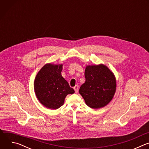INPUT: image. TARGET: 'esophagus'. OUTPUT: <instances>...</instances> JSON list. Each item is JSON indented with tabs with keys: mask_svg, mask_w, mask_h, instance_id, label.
Instances as JSON below:
<instances>
[{
	"mask_svg": "<svg viewBox=\"0 0 149 149\" xmlns=\"http://www.w3.org/2000/svg\"><path fill=\"white\" fill-rule=\"evenodd\" d=\"M74 90H75V93H78V86H75L74 87Z\"/></svg>",
	"mask_w": 149,
	"mask_h": 149,
	"instance_id": "1",
	"label": "esophagus"
}]
</instances>
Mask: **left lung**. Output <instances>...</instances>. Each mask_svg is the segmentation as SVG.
I'll use <instances>...</instances> for the list:
<instances>
[{
    "instance_id": "8db88e82",
    "label": "left lung",
    "mask_w": 149,
    "mask_h": 149,
    "mask_svg": "<svg viewBox=\"0 0 149 149\" xmlns=\"http://www.w3.org/2000/svg\"><path fill=\"white\" fill-rule=\"evenodd\" d=\"M85 82L79 93L90 108L97 109L107 105L116 90L114 74L103 64L87 65L85 70Z\"/></svg>"
}]
</instances>
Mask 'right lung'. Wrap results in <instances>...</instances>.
<instances>
[{
    "instance_id": "1",
    "label": "right lung",
    "mask_w": 149,
    "mask_h": 149,
    "mask_svg": "<svg viewBox=\"0 0 149 149\" xmlns=\"http://www.w3.org/2000/svg\"><path fill=\"white\" fill-rule=\"evenodd\" d=\"M62 66L47 63L35 77L34 90L36 97L48 109H59L63 104L66 96L75 92L61 75Z\"/></svg>"
}]
</instances>
